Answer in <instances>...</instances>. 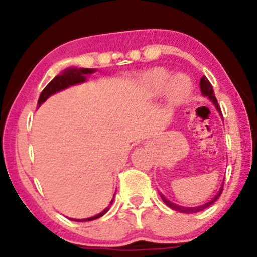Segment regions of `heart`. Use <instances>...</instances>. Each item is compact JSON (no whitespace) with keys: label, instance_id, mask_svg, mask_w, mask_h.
<instances>
[{"label":"heart","instance_id":"obj_1","mask_svg":"<svg viewBox=\"0 0 257 257\" xmlns=\"http://www.w3.org/2000/svg\"><path fill=\"white\" fill-rule=\"evenodd\" d=\"M169 83V73L164 70L156 69L153 71L146 73L144 77V89L149 96L161 95L168 88ZM190 88V83L184 76H178L173 78L169 83V93L173 100L178 101L184 98Z\"/></svg>","mask_w":257,"mask_h":257}]
</instances>
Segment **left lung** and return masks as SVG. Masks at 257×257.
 Here are the masks:
<instances>
[{
  "label": "left lung",
  "instance_id": "left-lung-1",
  "mask_svg": "<svg viewBox=\"0 0 257 257\" xmlns=\"http://www.w3.org/2000/svg\"><path fill=\"white\" fill-rule=\"evenodd\" d=\"M199 85H200V91H202L203 95L208 96V98L211 100V102H213V104L215 105V107H216V110L219 111V113L222 114V112H221V110H220V106H219V104H217V100H216V98H215L213 85L210 84V82H209V79L206 78L205 76H203V77L200 78ZM222 188H223V185L221 186L220 191H219V192H217L216 196H215L214 198L210 200V202L205 203V204H203V205L196 206V208H185V206L176 205V204H174V203L169 202V200H167L166 198H164L163 196H162V194H161V197H162V199H163V202L166 203V204H167L168 206H169V208H172L173 210H176V211H179V213H184V214H194V213H199V211L204 210V209L208 208V206H210L211 204H214V203L216 202V199L219 198V197L221 196V193H222Z\"/></svg>",
  "mask_w": 257,
  "mask_h": 257
}]
</instances>
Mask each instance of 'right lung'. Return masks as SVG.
I'll list each match as a JSON object with an SVG mask.
<instances>
[{
	"label": "right lung",
	"instance_id": "1",
	"mask_svg": "<svg viewBox=\"0 0 257 257\" xmlns=\"http://www.w3.org/2000/svg\"><path fill=\"white\" fill-rule=\"evenodd\" d=\"M94 71H95V70H91V69H79V70L78 69H67L66 71H64L63 73H61V75H58L57 77L53 78L52 81L49 82L48 84H47V87L44 88V89L42 90V93H41L40 99H38V106H40L41 104H43V102L46 101V100L48 99L49 96L53 95L54 93H57V91L63 90V89H65V88L70 87V85H73V84L81 83V82H84L85 81V75H88V73H93ZM112 202H113V199L111 200L110 204H112ZM108 209H110V205H108L104 211H101L100 214L95 215V216L89 217V219L73 220V221L83 222V221H91V220L99 219V217H101L102 215L107 213Z\"/></svg>",
	"mask_w": 257,
	"mask_h": 257
}]
</instances>
